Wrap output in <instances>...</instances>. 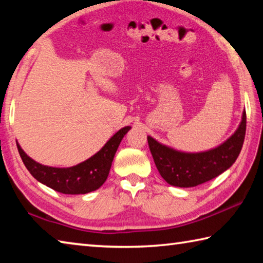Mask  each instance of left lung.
Returning <instances> with one entry per match:
<instances>
[{"label":"left lung","mask_w":263,"mask_h":263,"mask_svg":"<svg viewBox=\"0 0 263 263\" xmlns=\"http://www.w3.org/2000/svg\"><path fill=\"white\" fill-rule=\"evenodd\" d=\"M246 132V111L231 137L208 151L190 153L175 149L147 136L155 165L166 183L176 187H194L217 177L235 163Z\"/></svg>","instance_id":"8db88e82"}]
</instances>
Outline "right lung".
<instances>
[{
  "instance_id": "add662e5",
  "label": "right lung",
  "mask_w": 263,
  "mask_h": 263,
  "mask_svg": "<svg viewBox=\"0 0 263 263\" xmlns=\"http://www.w3.org/2000/svg\"><path fill=\"white\" fill-rule=\"evenodd\" d=\"M131 126L117 131L98 153L69 168H55L31 159L17 141L19 155L37 181L63 194H86L101 187L107 180L116 151Z\"/></svg>"
}]
</instances>
